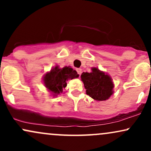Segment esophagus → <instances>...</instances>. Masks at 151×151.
Wrapping results in <instances>:
<instances>
[{"mask_svg":"<svg viewBox=\"0 0 151 151\" xmlns=\"http://www.w3.org/2000/svg\"><path fill=\"white\" fill-rule=\"evenodd\" d=\"M77 70V73L79 74V75H81V71H82V70H81V69H80V68H77V70Z\"/></svg>","mask_w":151,"mask_h":151,"instance_id":"esophagus-1","label":"esophagus"}]
</instances>
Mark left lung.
Returning a JSON list of instances; mask_svg holds the SVG:
<instances>
[{"instance_id":"8db88e82","label":"left lung","mask_w":151,"mask_h":151,"mask_svg":"<svg viewBox=\"0 0 151 151\" xmlns=\"http://www.w3.org/2000/svg\"><path fill=\"white\" fill-rule=\"evenodd\" d=\"M81 79L84 83L86 94L96 101H106L114 93L112 78L97 67H92L91 72H83Z\"/></svg>"}]
</instances>
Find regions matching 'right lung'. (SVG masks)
Instances as JSON below:
<instances>
[{
    "label": "right lung",
    "instance_id": "right-lung-1",
    "mask_svg": "<svg viewBox=\"0 0 151 151\" xmlns=\"http://www.w3.org/2000/svg\"><path fill=\"white\" fill-rule=\"evenodd\" d=\"M79 76L76 70L70 66L60 68L57 65L44 74L43 84L53 96H57L63 92V89L67 86V81L78 78Z\"/></svg>",
    "mask_w": 151,
    "mask_h": 151
}]
</instances>
